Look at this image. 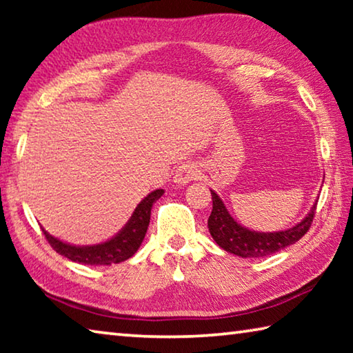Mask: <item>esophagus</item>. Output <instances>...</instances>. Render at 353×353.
I'll use <instances>...</instances> for the list:
<instances>
[{
  "label": "esophagus",
  "instance_id": "esophagus-1",
  "mask_svg": "<svg viewBox=\"0 0 353 353\" xmlns=\"http://www.w3.org/2000/svg\"><path fill=\"white\" fill-rule=\"evenodd\" d=\"M198 176V171H196V166L191 163H183L176 170L174 176H172V182L176 185H187L193 179Z\"/></svg>",
  "mask_w": 353,
  "mask_h": 353
}]
</instances>
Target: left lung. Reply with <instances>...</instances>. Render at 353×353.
Instances as JSON below:
<instances>
[{
  "instance_id": "1",
  "label": "left lung",
  "mask_w": 353,
  "mask_h": 353,
  "mask_svg": "<svg viewBox=\"0 0 353 353\" xmlns=\"http://www.w3.org/2000/svg\"><path fill=\"white\" fill-rule=\"evenodd\" d=\"M210 191L213 208L207 223L210 235L216 241L218 246L223 248L225 252L238 255L241 259L270 256L301 240L307 234L310 225H312L316 204H318V201H314V204L305 216L299 221L297 224L290 227V229L279 232H259L238 223L227 210L223 199L213 190Z\"/></svg>"
}]
</instances>
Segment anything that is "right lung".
<instances>
[{
    "mask_svg": "<svg viewBox=\"0 0 353 353\" xmlns=\"http://www.w3.org/2000/svg\"><path fill=\"white\" fill-rule=\"evenodd\" d=\"M165 191L162 188L154 190L145 199H141L139 205L135 207L134 213L121 230H118L115 235L109 240L98 244H88V246H79V244H71L67 241L59 240L41 227L46 236L48 243L52 249L68 260L81 265L90 266H110L113 263H121L130 259L145 240L149 219H151V210L154 202L162 198Z\"/></svg>",
    "mask_w": 353,
    "mask_h": 353,
    "instance_id": "add662e5",
    "label": "right lung"
}]
</instances>
